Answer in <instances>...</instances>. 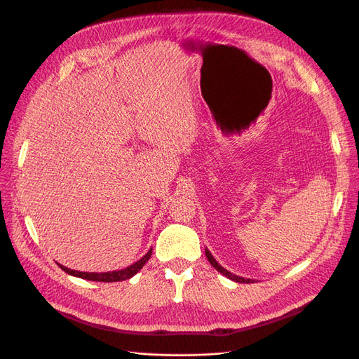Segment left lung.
<instances>
[{
    "label": "left lung",
    "instance_id": "8db88e82",
    "mask_svg": "<svg viewBox=\"0 0 359 359\" xmlns=\"http://www.w3.org/2000/svg\"><path fill=\"white\" fill-rule=\"evenodd\" d=\"M205 255H206V257H208V260H210V263L211 265L219 272V273H222L224 276H227L229 279H231V280H234V282H240V284H253L255 282V279H246V278H241V276H237V275H234V273H231V272H229L227 269H224L219 263L214 259V256L211 255V252L208 250V249H205Z\"/></svg>",
    "mask_w": 359,
    "mask_h": 359
}]
</instances>
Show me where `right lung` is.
Returning a JSON list of instances; mask_svg holds the SVG:
<instances>
[{
  "label": "right lung",
  "instance_id": "1",
  "mask_svg": "<svg viewBox=\"0 0 359 359\" xmlns=\"http://www.w3.org/2000/svg\"><path fill=\"white\" fill-rule=\"evenodd\" d=\"M151 253H153V249H149L145 256H142L135 263H132L130 266H128L125 269H121V271H111V272H100V273H97V272H79V271L65 268V266L60 265V263H58V265L68 275L77 276V278H81V279L96 280V282H119V280H126V279L132 278L134 275H137L141 271V268L148 262V259L151 257Z\"/></svg>",
  "mask_w": 359,
  "mask_h": 359
}]
</instances>
